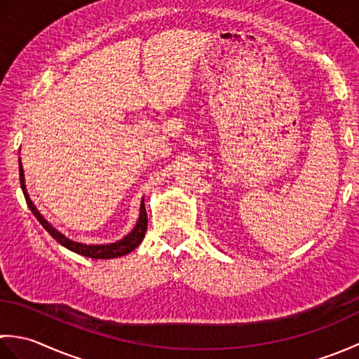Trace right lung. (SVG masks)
Instances as JSON below:
<instances>
[{
    "label": "right lung",
    "mask_w": 359,
    "mask_h": 359,
    "mask_svg": "<svg viewBox=\"0 0 359 359\" xmlns=\"http://www.w3.org/2000/svg\"><path fill=\"white\" fill-rule=\"evenodd\" d=\"M20 184H21V189H22V194H25L27 207H29L30 211L34 212V216L38 219V222H40L44 226V230L48 231L52 236V238L60 243V245L66 247L67 250H71L77 255H81L85 257H93V259H114V257L125 256L128 253H131L133 250H135L137 247L140 245L143 238H144V233H147L148 215H147V210H144V203H143V199H142L139 220H137L134 230L129 234H126L121 241H117L114 243H106V245H86V243L74 242L71 239H67L66 236L60 233L58 230H55V228H53L48 222V220H46L40 215V211L36 210L34 202L30 201V197L27 194V189H26V184H25V171H22L21 160H20Z\"/></svg>",
    "instance_id": "add662e5"
}]
</instances>
